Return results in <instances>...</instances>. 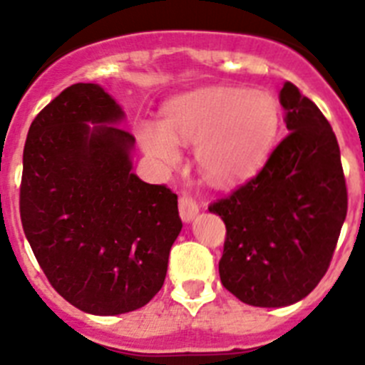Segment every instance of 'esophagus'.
<instances>
[{"mask_svg":"<svg viewBox=\"0 0 365 365\" xmlns=\"http://www.w3.org/2000/svg\"><path fill=\"white\" fill-rule=\"evenodd\" d=\"M179 214L185 222L193 221V217L199 214V205L192 197H188V195H182L179 199Z\"/></svg>","mask_w":365,"mask_h":365,"instance_id":"obj_1","label":"esophagus"}]
</instances>
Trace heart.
Here are the masks:
<instances>
[{"instance_id": "heart-1", "label": "heart", "mask_w": 365, "mask_h": 365, "mask_svg": "<svg viewBox=\"0 0 365 365\" xmlns=\"http://www.w3.org/2000/svg\"><path fill=\"white\" fill-rule=\"evenodd\" d=\"M279 122V104L269 93L215 87L175 100L164 122H140L138 138L163 166L179 160V140L197 144L202 175L228 186L259 172L278 138Z\"/></svg>"}]
</instances>
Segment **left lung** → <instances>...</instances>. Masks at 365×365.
<instances>
[{
  "label": "left lung",
  "instance_id": "1",
  "mask_svg": "<svg viewBox=\"0 0 365 365\" xmlns=\"http://www.w3.org/2000/svg\"><path fill=\"white\" fill-rule=\"evenodd\" d=\"M279 104L289 135L254 179L208 208L227 225L221 283L254 307L305 298L327 272L347 214L331 124L291 82L283 83Z\"/></svg>",
  "mask_w": 365,
  "mask_h": 365
}]
</instances>
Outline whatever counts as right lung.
<instances>
[{"label": "right lung", "instance_id": "1", "mask_svg": "<svg viewBox=\"0 0 365 365\" xmlns=\"http://www.w3.org/2000/svg\"><path fill=\"white\" fill-rule=\"evenodd\" d=\"M98 83H74L45 106L24 148L19 214L58 294L89 314L144 307L163 287L182 222L177 195L131 170L135 137Z\"/></svg>", "mask_w": 365, "mask_h": 365}]
</instances>
